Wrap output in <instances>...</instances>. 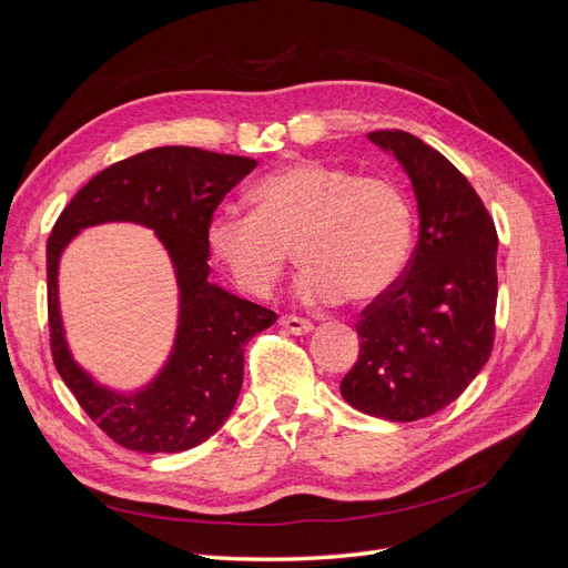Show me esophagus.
Masks as SVG:
<instances>
[{
  "label": "esophagus",
  "instance_id": "esophagus-1",
  "mask_svg": "<svg viewBox=\"0 0 568 568\" xmlns=\"http://www.w3.org/2000/svg\"><path fill=\"white\" fill-rule=\"evenodd\" d=\"M280 326H284L286 332L296 334V336H303V334H311V332H313V324H311V322L301 320V317H291V315L280 317Z\"/></svg>",
  "mask_w": 568,
  "mask_h": 568
}]
</instances>
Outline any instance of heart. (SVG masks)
<instances>
[{
	"mask_svg": "<svg viewBox=\"0 0 568 568\" xmlns=\"http://www.w3.org/2000/svg\"><path fill=\"white\" fill-rule=\"evenodd\" d=\"M248 203L251 215L220 213L209 225L213 257L248 296L270 294L291 248L303 265L296 294L320 305L382 298L409 261L415 211L390 178L296 161L257 180Z\"/></svg>",
	"mask_w": 568,
	"mask_h": 568,
	"instance_id": "b5f03b06",
	"label": "heart"
}]
</instances>
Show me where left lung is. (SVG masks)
Returning a JSON list of instances; mask_svg holds the SVG:
<instances>
[{
	"mask_svg": "<svg viewBox=\"0 0 568 568\" xmlns=\"http://www.w3.org/2000/svg\"><path fill=\"white\" fill-rule=\"evenodd\" d=\"M415 189L419 242L403 277L355 324L341 395L365 415L417 422L457 400L493 351L497 232L469 180L415 134L369 132Z\"/></svg>",
	"mask_w": 568,
	"mask_h": 568,
	"instance_id": "1",
	"label": "left lung"
}]
</instances>
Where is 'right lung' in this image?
<instances>
[{"mask_svg": "<svg viewBox=\"0 0 568 568\" xmlns=\"http://www.w3.org/2000/svg\"><path fill=\"white\" fill-rule=\"evenodd\" d=\"M255 159L159 146L113 163L65 205L47 242V303L51 355L80 407L118 445L136 453L196 448L227 422L244 384V348L277 320L272 311L209 280V225L230 189ZM104 221H134L154 230L176 270L179 329L166 365L136 392L99 385L67 348L58 307L62 248Z\"/></svg>", "mask_w": 568, "mask_h": 568, "instance_id": "right-lung-1", "label": "right lung"}]
</instances>
